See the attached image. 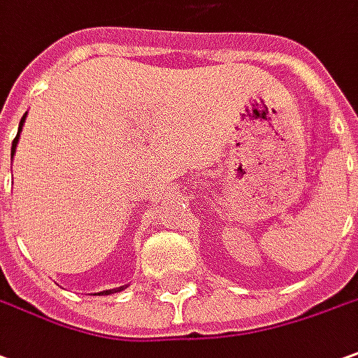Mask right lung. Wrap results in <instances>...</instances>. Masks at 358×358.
<instances>
[{"instance_id": "obj_1", "label": "right lung", "mask_w": 358, "mask_h": 358, "mask_svg": "<svg viewBox=\"0 0 358 358\" xmlns=\"http://www.w3.org/2000/svg\"><path fill=\"white\" fill-rule=\"evenodd\" d=\"M23 121H25V115H23V119H21V123H19V133H21V127H23ZM19 133H17V137L13 138V147H11V157H13V152H15L17 141H19ZM119 290H123V286H121V288H113V290L99 292V294H103V296H108V294H113V292H119Z\"/></svg>"}]
</instances>
